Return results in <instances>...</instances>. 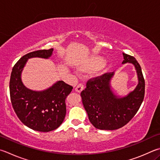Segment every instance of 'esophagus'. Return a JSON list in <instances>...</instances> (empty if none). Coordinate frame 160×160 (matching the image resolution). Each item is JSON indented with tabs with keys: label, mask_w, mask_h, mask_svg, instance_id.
Here are the masks:
<instances>
[{
	"label": "esophagus",
	"mask_w": 160,
	"mask_h": 160,
	"mask_svg": "<svg viewBox=\"0 0 160 160\" xmlns=\"http://www.w3.org/2000/svg\"><path fill=\"white\" fill-rule=\"evenodd\" d=\"M83 89H84V85L82 83H80L79 85L76 87V88H75V91L77 92H81L82 91Z\"/></svg>",
	"instance_id": "1"
}]
</instances>
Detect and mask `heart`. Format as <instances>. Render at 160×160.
<instances>
[{"label":"heart","mask_w":160,"mask_h":160,"mask_svg":"<svg viewBox=\"0 0 160 160\" xmlns=\"http://www.w3.org/2000/svg\"><path fill=\"white\" fill-rule=\"evenodd\" d=\"M102 62H103V59H101V57H92V59H90L88 62V63H86L85 67L86 68L94 67V66H97L98 65L101 64Z\"/></svg>","instance_id":"1"}]
</instances>
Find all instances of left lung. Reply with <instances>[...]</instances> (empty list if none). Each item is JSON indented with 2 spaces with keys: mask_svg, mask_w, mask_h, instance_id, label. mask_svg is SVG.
Segmentation results:
<instances>
[{
  "mask_svg": "<svg viewBox=\"0 0 160 160\" xmlns=\"http://www.w3.org/2000/svg\"><path fill=\"white\" fill-rule=\"evenodd\" d=\"M122 63H131L137 72L138 84L133 92L119 98L110 89L114 72H106L89 79L81 92L83 106L89 120L96 128L115 130L127 124L138 112L145 95V80L141 66L134 57L123 53Z\"/></svg>",
  "mask_w": 160,
  "mask_h": 160,
  "instance_id": "8db88e82",
  "label": "left lung"
}]
</instances>
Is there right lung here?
Here are the masks:
<instances>
[{
    "instance_id": "1",
    "label": "right lung",
    "mask_w": 160,
    "mask_h": 160,
    "mask_svg": "<svg viewBox=\"0 0 160 160\" xmlns=\"http://www.w3.org/2000/svg\"><path fill=\"white\" fill-rule=\"evenodd\" d=\"M52 52L53 49H50L25 54L14 66L10 80L11 103L17 117L26 126L42 132L54 130L62 124L66 113V98L72 87L60 80L44 91H33L23 85L21 74L28 59H48Z\"/></svg>"
}]
</instances>
